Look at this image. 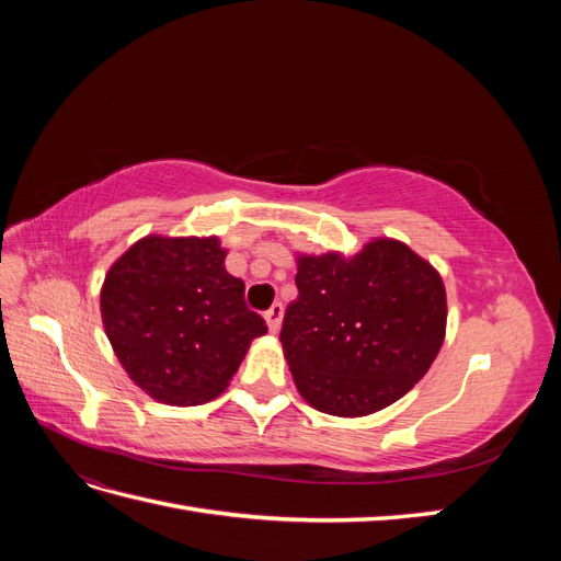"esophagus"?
<instances>
[{"label": "esophagus", "instance_id": "esophagus-1", "mask_svg": "<svg viewBox=\"0 0 561 561\" xmlns=\"http://www.w3.org/2000/svg\"><path fill=\"white\" fill-rule=\"evenodd\" d=\"M283 313H285V309H283L280 301H276L274 307H271V309L264 313V320H266V325H268V332H271V334H278L280 322H283Z\"/></svg>", "mask_w": 561, "mask_h": 561}]
</instances>
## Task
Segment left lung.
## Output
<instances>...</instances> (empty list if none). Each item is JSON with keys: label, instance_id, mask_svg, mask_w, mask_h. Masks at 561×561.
Instances as JSON below:
<instances>
[{"label": "left lung", "instance_id": "obj_1", "mask_svg": "<svg viewBox=\"0 0 561 561\" xmlns=\"http://www.w3.org/2000/svg\"><path fill=\"white\" fill-rule=\"evenodd\" d=\"M297 290L280 344L299 396L322 414L358 419L410 393L447 334L439 271L377 236L355 254L297 252Z\"/></svg>", "mask_w": 561, "mask_h": 561}]
</instances>
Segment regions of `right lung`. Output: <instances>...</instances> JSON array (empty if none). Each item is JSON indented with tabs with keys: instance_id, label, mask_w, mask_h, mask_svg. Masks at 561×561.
<instances>
[{
	"instance_id": "add662e5",
	"label": "right lung",
	"mask_w": 561,
	"mask_h": 561,
	"mask_svg": "<svg viewBox=\"0 0 561 561\" xmlns=\"http://www.w3.org/2000/svg\"><path fill=\"white\" fill-rule=\"evenodd\" d=\"M217 236L149 233L105 274L100 316L128 379L149 398L194 407L225 393L252 339L266 334L245 307Z\"/></svg>"
}]
</instances>
